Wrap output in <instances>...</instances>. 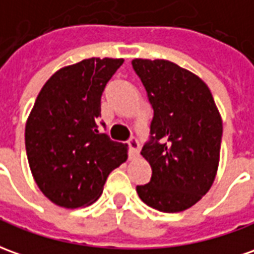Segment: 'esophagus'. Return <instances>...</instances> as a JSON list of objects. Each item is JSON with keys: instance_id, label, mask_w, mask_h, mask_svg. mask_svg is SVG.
<instances>
[{"instance_id": "obj_1", "label": "esophagus", "mask_w": 254, "mask_h": 254, "mask_svg": "<svg viewBox=\"0 0 254 254\" xmlns=\"http://www.w3.org/2000/svg\"><path fill=\"white\" fill-rule=\"evenodd\" d=\"M127 145H128V157H130V159H135V157H138V155H139V149H141V145L138 142L137 138H128Z\"/></svg>"}]
</instances>
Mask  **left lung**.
<instances>
[{
  "label": "left lung",
  "mask_w": 254,
  "mask_h": 254,
  "mask_svg": "<svg viewBox=\"0 0 254 254\" xmlns=\"http://www.w3.org/2000/svg\"><path fill=\"white\" fill-rule=\"evenodd\" d=\"M131 64L153 109L149 139L141 150L152 177L137 185L138 195L159 211H183L214 181L221 117L207 85L190 71L163 59H134Z\"/></svg>",
  "instance_id": "1"
}]
</instances>
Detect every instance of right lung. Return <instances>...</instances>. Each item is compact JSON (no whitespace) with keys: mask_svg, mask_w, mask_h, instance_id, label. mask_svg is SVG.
Masks as SVG:
<instances>
[{"mask_svg":"<svg viewBox=\"0 0 254 254\" xmlns=\"http://www.w3.org/2000/svg\"><path fill=\"white\" fill-rule=\"evenodd\" d=\"M123 59L90 58L57 71L40 91L24 131L26 153L38 188L58 206L97 200L127 146L101 132V97Z\"/></svg>","mask_w":254,"mask_h":254,"instance_id":"add662e5","label":"right lung"}]
</instances>
